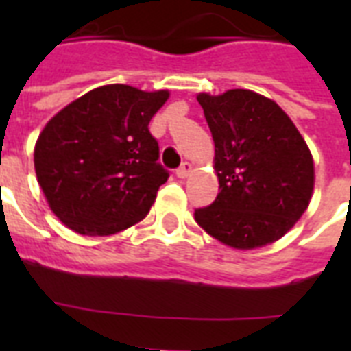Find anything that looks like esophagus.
<instances>
[{"instance_id":"esophagus-1","label":"esophagus","mask_w":351,"mask_h":351,"mask_svg":"<svg viewBox=\"0 0 351 351\" xmlns=\"http://www.w3.org/2000/svg\"><path fill=\"white\" fill-rule=\"evenodd\" d=\"M191 171H193V165L189 164V162H184V164L176 169V176H178V178H186V176H189Z\"/></svg>"}]
</instances>
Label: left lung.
Listing matches in <instances>:
<instances>
[{"label":"left lung","instance_id":"8db88e82","mask_svg":"<svg viewBox=\"0 0 351 351\" xmlns=\"http://www.w3.org/2000/svg\"><path fill=\"white\" fill-rule=\"evenodd\" d=\"M215 142L220 193L195 220L237 250L271 244L304 213L313 158L293 121L273 100L245 89L198 95Z\"/></svg>","mask_w":351,"mask_h":351}]
</instances>
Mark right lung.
<instances>
[{
    "label": "right lung",
    "mask_w": 351,
    "mask_h": 351,
    "mask_svg": "<svg viewBox=\"0 0 351 351\" xmlns=\"http://www.w3.org/2000/svg\"><path fill=\"white\" fill-rule=\"evenodd\" d=\"M169 98L104 85L58 112L34 149L38 184L52 213L80 234L104 237L149 213L169 178L149 121Z\"/></svg>",
    "instance_id": "obj_1"
}]
</instances>
